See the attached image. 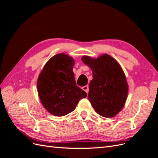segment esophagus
I'll return each mask as SVG.
<instances>
[{
    "mask_svg": "<svg viewBox=\"0 0 158 158\" xmlns=\"http://www.w3.org/2000/svg\"><path fill=\"white\" fill-rule=\"evenodd\" d=\"M82 89L84 90L85 92L88 94V92H89V86H88V85H85V86L82 87Z\"/></svg>",
    "mask_w": 158,
    "mask_h": 158,
    "instance_id": "esophagus-1",
    "label": "esophagus"
}]
</instances>
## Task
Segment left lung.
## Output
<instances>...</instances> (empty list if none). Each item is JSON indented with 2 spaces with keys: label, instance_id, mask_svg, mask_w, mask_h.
Here are the masks:
<instances>
[{
  "label": "left lung",
  "instance_id": "obj_1",
  "mask_svg": "<svg viewBox=\"0 0 158 158\" xmlns=\"http://www.w3.org/2000/svg\"><path fill=\"white\" fill-rule=\"evenodd\" d=\"M92 71L88 99L100 115L111 118L121 111L127 99L128 86L125 73L118 62L107 54L97 59L82 57Z\"/></svg>",
  "mask_w": 158,
  "mask_h": 158
}]
</instances>
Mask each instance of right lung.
Returning <instances> with one entry per match:
<instances>
[{
  "label": "right lung",
  "instance_id": "right-lung-1",
  "mask_svg": "<svg viewBox=\"0 0 158 158\" xmlns=\"http://www.w3.org/2000/svg\"><path fill=\"white\" fill-rule=\"evenodd\" d=\"M74 60L65 53L57 54L47 62L37 82L41 102L52 115L62 117L75 109L87 94L76 84L73 71Z\"/></svg>",
  "mask_w": 158,
  "mask_h": 158
}]
</instances>
